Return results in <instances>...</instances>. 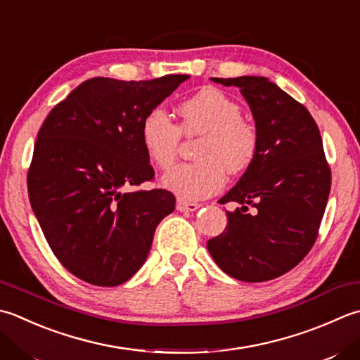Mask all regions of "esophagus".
I'll return each mask as SVG.
<instances>
[{
  "label": "esophagus",
  "instance_id": "1",
  "mask_svg": "<svg viewBox=\"0 0 360 360\" xmlns=\"http://www.w3.org/2000/svg\"><path fill=\"white\" fill-rule=\"evenodd\" d=\"M200 207L198 202H188L184 200H178L176 201V209L179 210V212H193Z\"/></svg>",
  "mask_w": 360,
  "mask_h": 360
}]
</instances>
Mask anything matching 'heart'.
I'll return each instance as SVG.
<instances>
[{"instance_id":"1","label":"heart","mask_w":360,"mask_h":360,"mask_svg":"<svg viewBox=\"0 0 360 360\" xmlns=\"http://www.w3.org/2000/svg\"><path fill=\"white\" fill-rule=\"evenodd\" d=\"M179 123L164 109L154 108L140 123V142L146 156L162 170L178 159L181 139L200 137L196 160L174 167L164 176V186L186 200H202L224 184V170L240 174L259 153L256 126L242 117L237 101L215 87H206L178 105Z\"/></svg>"}]
</instances>
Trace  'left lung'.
Listing matches in <instances>:
<instances>
[{
  "label": "left lung",
  "mask_w": 360,
  "mask_h": 360,
  "mask_svg": "<svg viewBox=\"0 0 360 360\" xmlns=\"http://www.w3.org/2000/svg\"><path fill=\"white\" fill-rule=\"evenodd\" d=\"M212 79L240 89L256 120L259 153L218 201L242 207L226 210L228 226L207 250L229 276L264 283L295 269L311 251L326 209L330 167L315 120L276 84L260 76Z\"/></svg>",
  "instance_id": "8db88e82"
}]
</instances>
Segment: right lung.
<instances>
[{
	"mask_svg": "<svg viewBox=\"0 0 360 360\" xmlns=\"http://www.w3.org/2000/svg\"><path fill=\"white\" fill-rule=\"evenodd\" d=\"M187 77H91L41 124L27 193L49 248L76 278L100 287L126 283L146 260L162 218L174 210L168 190L137 188L154 179L140 123Z\"/></svg>",
	"mask_w": 360,
	"mask_h": 360,
	"instance_id": "obj_1",
	"label": "right lung"
}]
</instances>
